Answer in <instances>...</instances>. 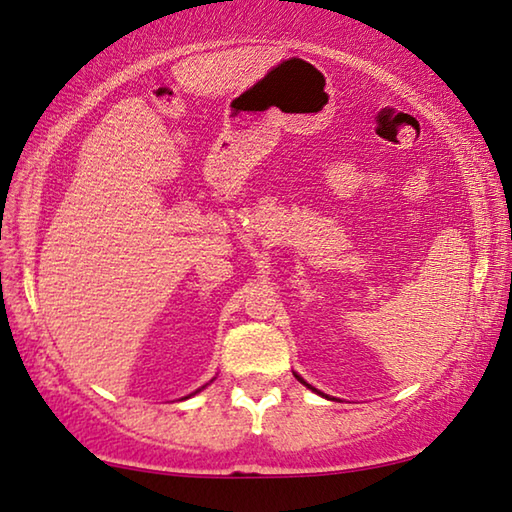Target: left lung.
<instances>
[{
    "instance_id": "obj_1",
    "label": "left lung",
    "mask_w": 512,
    "mask_h": 512,
    "mask_svg": "<svg viewBox=\"0 0 512 512\" xmlns=\"http://www.w3.org/2000/svg\"><path fill=\"white\" fill-rule=\"evenodd\" d=\"M293 375H296V372H293ZM296 379H298V381H300V384H305V386H307V388H311V391H314V393H318V395H323V397H327V395H325V393H320V391H316V388H314V386H311V384H307V381H305V379H302V377H300V375H296ZM327 400H332V397H327Z\"/></svg>"
}]
</instances>
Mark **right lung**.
I'll list each match as a JSON object with an SVG mask.
<instances>
[{
  "mask_svg": "<svg viewBox=\"0 0 512 512\" xmlns=\"http://www.w3.org/2000/svg\"><path fill=\"white\" fill-rule=\"evenodd\" d=\"M203 388H205V386H203ZM198 391H201V388H198ZM198 391H196V393H198ZM192 395H194V393H192ZM192 395H187V397H192Z\"/></svg>",
  "mask_w": 512,
  "mask_h": 512,
  "instance_id": "obj_1",
  "label": "right lung"
}]
</instances>
